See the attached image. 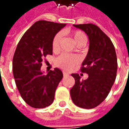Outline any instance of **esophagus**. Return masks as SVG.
I'll return each mask as SVG.
<instances>
[{
    "instance_id": "34e87169",
    "label": "esophagus",
    "mask_w": 129,
    "mask_h": 129,
    "mask_svg": "<svg viewBox=\"0 0 129 129\" xmlns=\"http://www.w3.org/2000/svg\"><path fill=\"white\" fill-rule=\"evenodd\" d=\"M62 74H63V76H68V74H67V73H66V72H62Z\"/></svg>"
}]
</instances>
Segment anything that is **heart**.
I'll list each match as a JSON object with an SVG mask.
<instances>
[{
    "label": "heart",
    "instance_id": "1",
    "mask_svg": "<svg viewBox=\"0 0 129 129\" xmlns=\"http://www.w3.org/2000/svg\"><path fill=\"white\" fill-rule=\"evenodd\" d=\"M71 35L73 38L74 42L79 47H82L87 42V36L86 34L81 30H74L72 31ZM62 33H57L54 36L52 42V47L53 50L57 51L60 48V43L62 41ZM80 62L79 58L76 55H72L67 53H62L55 59V64L57 67L64 70H72L77 66Z\"/></svg>",
    "mask_w": 129,
    "mask_h": 129
}]
</instances>
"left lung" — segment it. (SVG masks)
<instances>
[{"label": "left lung", "instance_id": "obj_1", "mask_svg": "<svg viewBox=\"0 0 129 129\" xmlns=\"http://www.w3.org/2000/svg\"><path fill=\"white\" fill-rule=\"evenodd\" d=\"M86 34L89 50L82 63L81 72L88 74L86 80L72 74L75 83L70 90L71 98L76 106L93 109L103 102L110 91L116 79L117 58L112 41L95 24L88 23L74 24Z\"/></svg>", "mask_w": 129, "mask_h": 129}]
</instances>
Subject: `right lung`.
<instances>
[{"label": "right lung", "instance_id": "1", "mask_svg": "<svg viewBox=\"0 0 129 129\" xmlns=\"http://www.w3.org/2000/svg\"><path fill=\"white\" fill-rule=\"evenodd\" d=\"M65 24L37 21L22 36L12 60L16 86L22 99L34 108H44L53 103L56 88L63 77L55 68L47 74L41 71L47 55H53L54 36Z\"/></svg>", "mask_w": 129, "mask_h": 129}]
</instances>
